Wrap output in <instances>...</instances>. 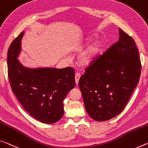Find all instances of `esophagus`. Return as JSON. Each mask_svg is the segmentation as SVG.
<instances>
[{
  "label": "esophagus",
  "mask_w": 148,
  "mask_h": 148,
  "mask_svg": "<svg viewBox=\"0 0 148 148\" xmlns=\"http://www.w3.org/2000/svg\"><path fill=\"white\" fill-rule=\"evenodd\" d=\"M80 74L79 73H76L75 74V82H76V85H78V82H79V79L80 78Z\"/></svg>",
  "instance_id": "34e87169"
}]
</instances>
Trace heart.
I'll use <instances>...</instances> for the list:
<instances>
[{
    "label": "heart",
    "instance_id": "b5f03b06",
    "mask_svg": "<svg viewBox=\"0 0 148 148\" xmlns=\"http://www.w3.org/2000/svg\"><path fill=\"white\" fill-rule=\"evenodd\" d=\"M99 50V45L93 43L84 51L78 58L79 64L82 66H87L93 60Z\"/></svg>",
    "mask_w": 148,
    "mask_h": 148
}]
</instances>
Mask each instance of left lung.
<instances>
[{
	"label": "left lung",
	"instance_id": "8db88e82",
	"mask_svg": "<svg viewBox=\"0 0 148 148\" xmlns=\"http://www.w3.org/2000/svg\"><path fill=\"white\" fill-rule=\"evenodd\" d=\"M119 41L91 60L78 85L88 114L97 121L121 113L139 82L141 60L135 41L119 29Z\"/></svg>",
	"mask_w": 148,
	"mask_h": 148
}]
</instances>
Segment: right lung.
<instances>
[{
  "instance_id": "obj_1",
  "label": "right lung",
  "mask_w": 148,
  "mask_h": 148,
  "mask_svg": "<svg viewBox=\"0 0 148 148\" xmlns=\"http://www.w3.org/2000/svg\"><path fill=\"white\" fill-rule=\"evenodd\" d=\"M23 32L14 40L8 51V74L13 93L30 115L45 124L56 123L64 114L63 100L75 87L72 68L28 69L17 57Z\"/></svg>"
}]
</instances>
